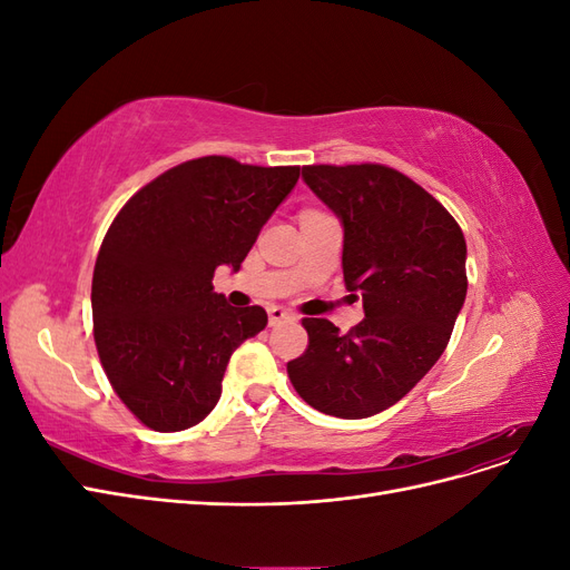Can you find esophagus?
<instances>
[{"label": "esophagus", "mask_w": 570, "mask_h": 570, "mask_svg": "<svg viewBox=\"0 0 570 570\" xmlns=\"http://www.w3.org/2000/svg\"><path fill=\"white\" fill-rule=\"evenodd\" d=\"M289 318H295V314H289L287 308H283V306H271L268 308V323L271 325L281 323V321H289Z\"/></svg>", "instance_id": "1"}]
</instances>
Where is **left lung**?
<instances>
[{"mask_svg":"<svg viewBox=\"0 0 570 570\" xmlns=\"http://www.w3.org/2000/svg\"><path fill=\"white\" fill-rule=\"evenodd\" d=\"M304 183L342 220V273L364 299L350 333L304 318L306 352L287 375L327 416L368 419L435 366L465 299V239L421 185L383 164L304 166Z\"/></svg>","mask_w":570,"mask_h":570,"instance_id":"obj_1","label":"left lung"}]
</instances>
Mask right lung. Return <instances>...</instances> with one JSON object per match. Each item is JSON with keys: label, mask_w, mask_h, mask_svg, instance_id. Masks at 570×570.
<instances>
[{"label": "right lung", "mask_w": 570, "mask_h": 570, "mask_svg": "<svg viewBox=\"0 0 570 570\" xmlns=\"http://www.w3.org/2000/svg\"><path fill=\"white\" fill-rule=\"evenodd\" d=\"M299 166L202 157L135 193L109 226L92 275L99 361L132 416L178 433L209 416L230 354L262 333V306L214 292L239 271L258 230L297 185Z\"/></svg>", "instance_id": "add662e5"}]
</instances>
